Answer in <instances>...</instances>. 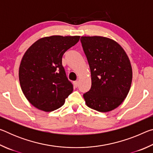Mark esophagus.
<instances>
[{
	"label": "esophagus",
	"mask_w": 153,
	"mask_h": 153,
	"mask_svg": "<svg viewBox=\"0 0 153 153\" xmlns=\"http://www.w3.org/2000/svg\"><path fill=\"white\" fill-rule=\"evenodd\" d=\"M74 86L76 87V88H77V86H79V82H78V81H75V82H74Z\"/></svg>",
	"instance_id": "1"
}]
</instances>
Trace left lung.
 Returning <instances> with one entry per match:
<instances>
[{"label": "left lung", "mask_w": 153, "mask_h": 153, "mask_svg": "<svg viewBox=\"0 0 153 153\" xmlns=\"http://www.w3.org/2000/svg\"><path fill=\"white\" fill-rule=\"evenodd\" d=\"M80 41L91 72V88L83 95L87 106L99 112L115 109L131 87L132 69L128 55L109 38L82 36Z\"/></svg>", "instance_id": "left-lung-1"}]
</instances>
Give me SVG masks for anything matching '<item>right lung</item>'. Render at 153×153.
I'll list each match as a JSON object with an SVG mask.
<instances>
[{
  "label": "right lung",
  "instance_id": "add662e5",
  "mask_svg": "<svg viewBox=\"0 0 153 153\" xmlns=\"http://www.w3.org/2000/svg\"><path fill=\"white\" fill-rule=\"evenodd\" d=\"M80 36H52L34 42L21 61L19 79L25 97L33 106L46 112L64 105L74 86L62 65L63 54Z\"/></svg>",
  "mask_w": 153,
  "mask_h": 153
}]
</instances>
